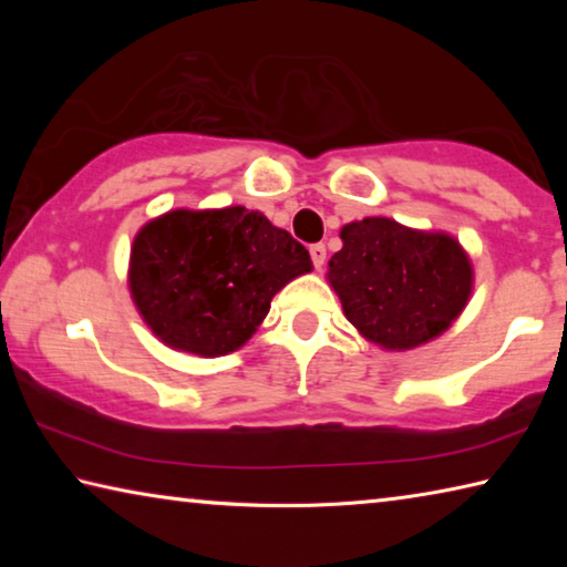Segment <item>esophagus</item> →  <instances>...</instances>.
Masks as SVG:
<instances>
[{"label":"esophagus","instance_id":"34e87169","mask_svg":"<svg viewBox=\"0 0 567 567\" xmlns=\"http://www.w3.org/2000/svg\"><path fill=\"white\" fill-rule=\"evenodd\" d=\"M310 257H312L315 270H322V267H324V257H328V249H324L322 243H320V245H312V247H310Z\"/></svg>","mask_w":567,"mask_h":567}]
</instances>
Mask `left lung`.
<instances>
[{
    "mask_svg": "<svg viewBox=\"0 0 567 567\" xmlns=\"http://www.w3.org/2000/svg\"><path fill=\"white\" fill-rule=\"evenodd\" d=\"M328 280L344 318L385 350H412L443 334L473 292V265L455 237L388 217L340 229Z\"/></svg>",
    "mask_w": 567,
    "mask_h": 567,
    "instance_id": "1",
    "label": "left lung"
}]
</instances>
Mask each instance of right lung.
<instances>
[{"mask_svg": "<svg viewBox=\"0 0 567 567\" xmlns=\"http://www.w3.org/2000/svg\"><path fill=\"white\" fill-rule=\"evenodd\" d=\"M310 270V252L262 213L172 209L134 237L130 292L172 350L219 358L243 348L272 297Z\"/></svg>", "mask_w": 567, "mask_h": 567, "instance_id": "add662e5", "label": "right lung"}]
</instances>
